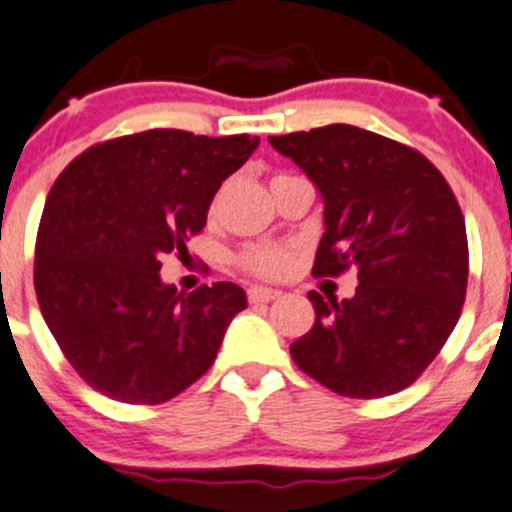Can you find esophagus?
<instances>
[{
  "label": "esophagus",
  "mask_w": 512,
  "mask_h": 512,
  "mask_svg": "<svg viewBox=\"0 0 512 512\" xmlns=\"http://www.w3.org/2000/svg\"><path fill=\"white\" fill-rule=\"evenodd\" d=\"M246 296H249V301H251V303H268V301H273V298L281 296V291H276V288L251 286L249 291H246Z\"/></svg>",
  "instance_id": "1"
}]
</instances>
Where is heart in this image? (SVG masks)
Segmentation results:
<instances>
[{
    "label": "heart",
    "mask_w": 512,
    "mask_h": 512,
    "mask_svg": "<svg viewBox=\"0 0 512 512\" xmlns=\"http://www.w3.org/2000/svg\"><path fill=\"white\" fill-rule=\"evenodd\" d=\"M283 174H273L278 179ZM236 266L246 273H254L261 278H278L291 268V251L278 244H251L236 254Z\"/></svg>",
    "instance_id": "1"
}]
</instances>
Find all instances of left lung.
Returning a JSON list of instances; mask_svg holds the SVG:
<instances>
[{
    "label": "left lung",
    "instance_id": "obj_1",
    "mask_svg": "<svg viewBox=\"0 0 512 512\" xmlns=\"http://www.w3.org/2000/svg\"><path fill=\"white\" fill-rule=\"evenodd\" d=\"M323 196L313 276L358 271L356 296L308 293L316 323L291 343L303 373L346 398L403 391L453 333L468 236L445 176L413 146L348 124L268 136Z\"/></svg>",
    "mask_w": 512,
    "mask_h": 512
}]
</instances>
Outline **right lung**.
I'll return each instance as SVG.
<instances>
[{"label":"right lung","mask_w":512,"mask_h":512,"mask_svg":"<svg viewBox=\"0 0 512 512\" xmlns=\"http://www.w3.org/2000/svg\"><path fill=\"white\" fill-rule=\"evenodd\" d=\"M256 136L149 129L82 151L54 181L34 246V291L64 358L94 391L166 403L216 361L231 318L246 308L236 283L176 293L161 256L201 234L221 181Z\"/></svg>","instance_id":"obj_1"}]
</instances>
